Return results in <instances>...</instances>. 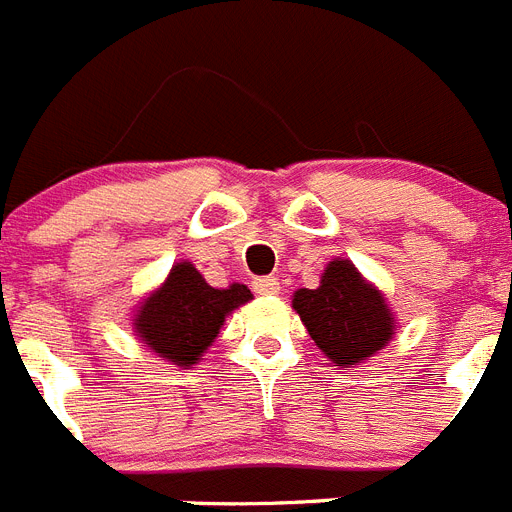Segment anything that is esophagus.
Masks as SVG:
<instances>
[{
    "mask_svg": "<svg viewBox=\"0 0 512 512\" xmlns=\"http://www.w3.org/2000/svg\"><path fill=\"white\" fill-rule=\"evenodd\" d=\"M252 291L260 296H276V294H281V281L273 276L255 278V281H252Z\"/></svg>",
    "mask_w": 512,
    "mask_h": 512,
    "instance_id": "obj_1",
    "label": "esophagus"
}]
</instances>
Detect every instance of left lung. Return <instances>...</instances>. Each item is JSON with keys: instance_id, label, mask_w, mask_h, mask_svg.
Returning a JSON list of instances; mask_svg holds the SVG:
<instances>
[{"instance_id": "8db88e82", "label": "left lung", "mask_w": 512, "mask_h": 512, "mask_svg": "<svg viewBox=\"0 0 512 512\" xmlns=\"http://www.w3.org/2000/svg\"><path fill=\"white\" fill-rule=\"evenodd\" d=\"M317 349L333 367L362 364L388 346L395 317L377 286L364 281L351 260L328 263L317 289H299L291 299Z\"/></svg>"}]
</instances>
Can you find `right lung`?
Returning <instances> with one entry per match:
<instances>
[{"label": "right lung", "mask_w": 512, "mask_h": 512, "mask_svg": "<svg viewBox=\"0 0 512 512\" xmlns=\"http://www.w3.org/2000/svg\"><path fill=\"white\" fill-rule=\"evenodd\" d=\"M249 299L252 291L244 283L213 289L200 270L184 260L140 302L132 325L153 354L187 369L200 362V356L216 341L226 317Z\"/></svg>", "instance_id": "obj_1"}]
</instances>
